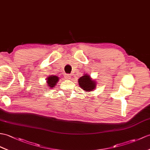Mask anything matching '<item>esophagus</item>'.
Returning <instances> with one entry per match:
<instances>
[{
	"instance_id": "obj_1",
	"label": "esophagus",
	"mask_w": 150,
	"mask_h": 150,
	"mask_svg": "<svg viewBox=\"0 0 150 150\" xmlns=\"http://www.w3.org/2000/svg\"><path fill=\"white\" fill-rule=\"evenodd\" d=\"M64 78H65L66 79H67V80L70 79H71V75H69V74H66V75H64Z\"/></svg>"
}]
</instances>
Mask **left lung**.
Returning <instances> with one entry per match:
<instances>
[{"label":"left lung","instance_id":"8db88e82","mask_svg":"<svg viewBox=\"0 0 150 150\" xmlns=\"http://www.w3.org/2000/svg\"><path fill=\"white\" fill-rule=\"evenodd\" d=\"M78 82L80 87L87 92H91L96 88V82L88 74H84L81 76Z\"/></svg>","mask_w":150,"mask_h":150}]
</instances>
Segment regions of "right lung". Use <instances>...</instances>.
<instances>
[{
  "label": "right lung",
  "instance_id": "add662e5",
  "mask_svg": "<svg viewBox=\"0 0 150 150\" xmlns=\"http://www.w3.org/2000/svg\"><path fill=\"white\" fill-rule=\"evenodd\" d=\"M59 81V77L55 75H50L47 79V82L48 87H50V88H52L55 86Z\"/></svg>",
  "mask_w": 150,
  "mask_h": 150
}]
</instances>
